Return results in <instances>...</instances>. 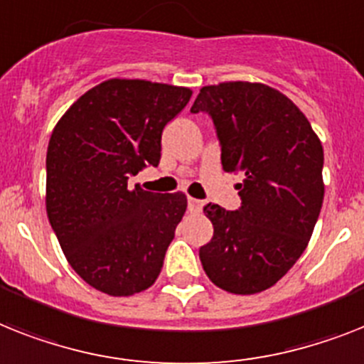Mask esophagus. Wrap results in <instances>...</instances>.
I'll return each instance as SVG.
<instances>
[{
  "instance_id": "esophagus-1",
  "label": "esophagus",
  "mask_w": 364,
  "mask_h": 364,
  "mask_svg": "<svg viewBox=\"0 0 364 364\" xmlns=\"http://www.w3.org/2000/svg\"><path fill=\"white\" fill-rule=\"evenodd\" d=\"M203 206H204L203 200L193 199V197H189L188 199V210L191 212V214H200V212H203Z\"/></svg>"
}]
</instances>
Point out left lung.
<instances>
[{"mask_svg":"<svg viewBox=\"0 0 364 364\" xmlns=\"http://www.w3.org/2000/svg\"><path fill=\"white\" fill-rule=\"evenodd\" d=\"M206 111L218 130L225 173H242V206L208 203L214 236L199 249L215 287L249 296L283 279L307 247L323 203V149L287 95L264 83L204 85L191 113Z\"/></svg>","mask_w":364,"mask_h":364,"instance_id":"1","label":"left lung"}]
</instances>
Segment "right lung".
<instances>
[{"mask_svg": "<svg viewBox=\"0 0 364 364\" xmlns=\"http://www.w3.org/2000/svg\"><path fill=\"white\" fill-rule=\"evenodd\" d=\"M188 87L111 77L81 95L48 143L46 212L63 253L87 284L134 296L156 283L188 208L182 191L150 193L130 176L161 158V132Z\"/></svg>", "mask_w": 364, "mask_h": 364, "instance_id": "obj_1", "label": "right lung"}]
</instances>
